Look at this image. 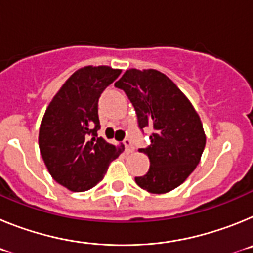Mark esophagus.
<instances>
[{
    "mask_svg": "<svg viewBox=\"0 0 253 253\" xmlns=\"http://www.w3.org/2000/svg\"><path fill=\"white\" fill-rule=\"evenodd\" d=\"M124 146H125V151L128 152V153H131V152L134 151V146L133 143H131V140L129 139V138H125L124 139Z\"/></svg>",
    "mask_w": 253,
    "mask_h": 253,
    "instance_id": "1",
    "label": "esophagus"
}]
</instances>
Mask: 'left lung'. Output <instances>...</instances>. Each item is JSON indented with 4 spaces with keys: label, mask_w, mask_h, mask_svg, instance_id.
<instances>
[{
    "label": "left lung",
    "mask_w": 253,
    "mask_h": 253,
    "mask_svg": "<svg viewBox=\"0 0 253 253\" xmlns=\"http://www.w3.org/2000/svg\"><path fill=\"white\" fill-rule=\"evenodd\" d=\"M115 87L133 104L140 130L152 129L151 144L139 149L148 156L149 169L135 182L152 194L176 189L196 169L205 148L198 113L180 88L156 69H128Z\"/></svg>",
    "instance_id": "8db88e82"
}]
</instances>
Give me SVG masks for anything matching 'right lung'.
Returning a JSON list of instances; mask_svg holds the SVG:
<instances>
[{
	"label": "right lung",
	"mask_w": 253,
	"mask_h": 253,
	"mask_svg": "<svg viewBox=\"0 0 253 253\" xmlns=\"http://www.w3.org/2000/svg\"><path fill=\"white\" fill-rule=\"evenodd\" d=\"M122 73L107 66L78 69L46 107L39 129V148L51 177L71 191L97 185L124 146L97 137V104L104 90Z\"/></svg>",
	"instance_id": "1"
}]
</instances>
